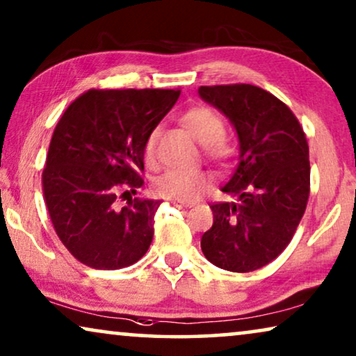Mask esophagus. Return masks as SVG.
Instances as JSON below:
<instances>
[{"label":"esophagus","instance_id":"obj_1","mask_svg":"<svg viewBox=\"0 0 356 356\" xmlns=\"http://www.w3.org/2000/svg\"><path fill=\"white\" fill-rule=\"evenodd\" d=\"M172 204L175 207L178 209H188V207H193L191 202H181V201H172Z\"/></svg>","mask_w":356,"mask_h":356}]
</instances>
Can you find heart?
<instances>
[{"mask_svg": "<svg viewBox=\"0 0 356 356\" xmlns=\"http://www.w3.org/2000/svg\"><path fill=\"white\" fill-rule=\"evenodd\" d=\"M179 123L197 143L204 145L209 160L222 167H228L236 157V145L225 136V121L209 106H193L179 116ZM160 133L154 129L144 145V157L147 163H155ZM213 178L202 170H168L154 183L155 193L168 201L193 202L212 188Z\"/></svg>", "mask_w": 356, "mask_h": 356, "instance_id": "heart-1", "label": "heart"}]
</instances>
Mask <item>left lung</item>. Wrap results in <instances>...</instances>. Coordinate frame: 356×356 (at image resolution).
Here are the masks:
<instances>
[{
	"label": "left lung",
	"instance_id": "left-lung-1",
	"mask_svg": "<svg viewBox=\"0 0 356 356\" xmlns=\"http://www.w3.org/2000/svg\"><path fill=\"white\" fill-rule=\"evenodd\" d=\"M199 95L225 113L240 139V163L222 189L238 202H216L201 238L204 256L230 272H251L289 246L309 197V147L284 102L251 84L202 86Z\"/></svg>",
	"mask_w": 356,
	"mask_h": 356
}]
</instances>
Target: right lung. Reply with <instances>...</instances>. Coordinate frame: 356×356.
<instances>
[{
  "instance_id": "1",
  "label": "right lung",
  "mask_w": 356,
  "mask_h": 356,
  "mask_svg": "<svg viewBox=\"0 0 356 356\" xmlns=\"http://www.w3.org/2000/svg\"><path fill=\"white\" fill-rule=\"evenodd\" d=\"M179 89H90L58 121L42 173L53 228L66 250L92 269L133 266L154 238L162 202L118 199L144 184V145Z\"/></svg>"
}]
</instances>
